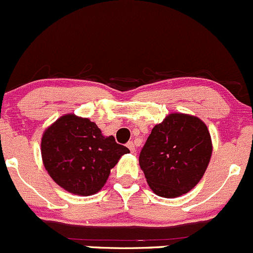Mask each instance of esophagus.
Segmentation results:
<instances>
[{"label": "esophagus", "instance_id": "obj_1", "mask_svg": "<svg viewBox=\"0 0 253 253\" xmlns=\"http://www.w3.org/2000/svg\"><path fill=\"white\" fill-rule=\"evenodd\" d=\"M127 148L131 150V152H135V146L133 141H128V143H127Z\"/></svg>", "mask_w": 253, "mask_h": 253}]
</instances>
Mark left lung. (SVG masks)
Wrapping results in <instances>:
<instances>
[{
  "label": "left lung",
  "instance_id": "1",
  "mask_svg": "<svg viewBox=\"0 0 253 253\" xmlns=\"http://www.w3.org/2000/svg\"><path fill=\"white\" fill-rule=\"evenodd\" d=\"M211 152L207 125L196 116L174 113L152 128L140 151L139 165L157 196L175 198L198 184Z\"/></svg>",
  "mask_w": 253,
  "mask_h": 253
}]
</instances>
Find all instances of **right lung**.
Wrapping results in <instances>:
<instances>
[{"label": "right lung", "instance_id": "obj_1", "mask_svg": "<svg viewBox=\"0 0 253 253\" xmlns=\"http://www.w3.org/2000/svg\"><path fill=\"white\" fill-rule=\"evenodd\" d=\"M42 160L49 175L68 192L91 196L103 187L126 146L104 137L95 122L67 114L43 133Z\"/></svg>", "mask_w": 253, "mask_h": 253}]
</instances>
